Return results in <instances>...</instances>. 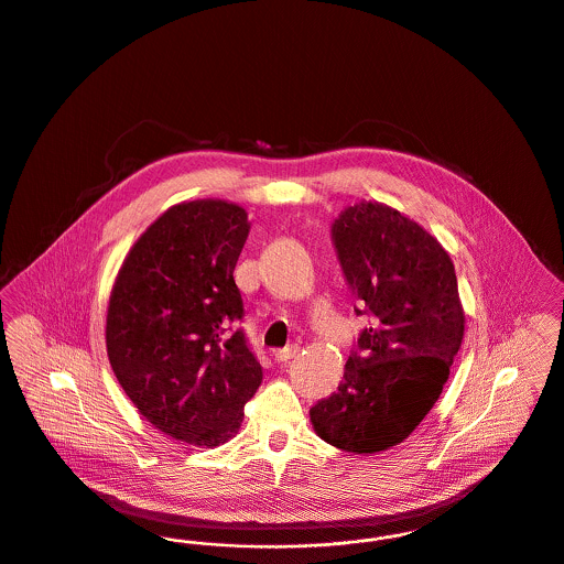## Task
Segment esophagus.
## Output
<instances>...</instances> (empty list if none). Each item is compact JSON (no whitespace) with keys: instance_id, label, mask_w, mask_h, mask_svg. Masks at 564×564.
<instances>
[{"instance_id":"esophagus-1","label":"esophagus","mask_w":564,"mask_h":564,"mask_svg":"<svg viewBox=\"0 0 564 564\" xmlns=\"http://www.w3.org/2000/svg\"><path fill=\"white\" fill-rule=\"evenodd\" d=\"M297 350H300V347H297V345H292V347H285V349L274 350V359H276V361H281V364H283V361H290L292 357H295V355H297Z\"/></svg>"}]
</instances>
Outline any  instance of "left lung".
Here are the masks:
<instances>
[{"instance_id": "left-lung-1", "label": "left lung", "mask_w": 564, "mask_h": 564, "mask_svg": "<svg viewBox=\"0 0 564 564\" xmlns=\"http://www.w3.org/2000/svg\"><path fill=\"white\" fill-rule=\"evenodd\" d=\"M352 294L375 323L357 338L338 391L311 408L323 442L375 455L421 425L460 349L465 311L448 251L398 209L361 200L332 226Z\"/></svg>"}]
</instances>
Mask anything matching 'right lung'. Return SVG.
<instances>
[{
    "label": "right lung",
    "mask_w": 564,
    "mask_h": 564,
    "mask_svg": "<svg viewBox=\"0 0 564 564\" xmlns=\"http://www.w3.org/2000/svg\"><path fill=\"white\" fill-rule=\"evenodd\" d=\"M247 212L219 198L169 207L127 253L109 294V364L156 430L196 448L235 437L262 366L241 329L235 267Z\"/></svg>",
    "instance_id": "right-lung-1"
}]
</instances>
